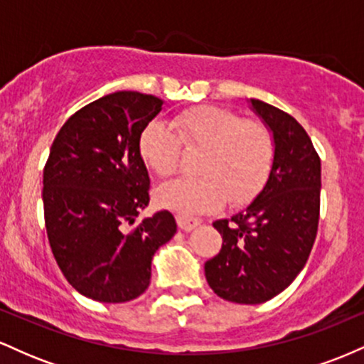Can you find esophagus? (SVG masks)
I'll list each match as a JSON object with an SVG mask.
<instances>
[{
    "label": "esophagus",
    "mask_w": 364,
    "mask_h": 364,
    "mask_svg": "<svg viewBox=\"0 0 364 364\" xmlns=\"http://www.w3.org/2000/svg\"><path fill=\"white\" fill-rule=\"evenodd\" d=\"M176 223H178V228L181 229V231H191V229H195L196 225L200 224V220L195 219V217L178 215L176 217Z\"/></svg>",
    "instance_id": "34e87169"
}]
</instances>
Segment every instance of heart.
<instances>
[{
    "label": "heart",
    "instance_id": "b5f03b06",
    "mask_svg": "<svg viewBox=\"0 0 364 364\" xmlns=\"http://www.w3.org/2000/svg\"><path fill=\"white\" fill-rule=\"evenodd\" d=\"M181 147L202 150L195 168L200 176L166 183L156 198L185 215L214 212L225 200L232 207L248 205L265 186L275 154L269 128L219 106L179 112L169 127L150 123L139 136L141 161L161 178L176 173Z\"/></svg>",
    "mask_w": 364,
    "mask_h": 364
}]
</instances>
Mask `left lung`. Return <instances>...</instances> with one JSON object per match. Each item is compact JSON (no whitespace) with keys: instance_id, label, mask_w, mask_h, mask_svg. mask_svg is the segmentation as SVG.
Here are the masks:
<instances>
[{"instance_id":"1","label":"left lung","mask_w":364,"mask_h":364,"mask_svg":"<svg viewBox=\"0 0 364 364\" xmlns=\"http://www.w3.org/2000/svg\"><path fill=\"white\" fill-rule=\"evenodd\" d=\"M274 135V164L260 195L231 219L215 220L223 248L205 262L208 286L232 303H265L286 289L310 257L320 219L321 164L291 114L252 99Z\"/></svg>"}]
</instances>
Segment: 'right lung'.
Returning <instances> with one entry per match:
<instances>
[{
	"mask_svg": "<svg viewBox=\"0 0 364 364\" xmlns=\"http://www.w3.org/2000/svg\"><path fill=\"white\" fill-rule=\"evenodd\" d=\"M161 109L156 95H104L70 116L44 166L53 255L66 281L95 301L139 298L150 284L154 253L176 235L168 210L135 224L150 200L139 136Z\"/></svg>",
	"mask_w": 364,
	"mask_h": 364,
	"instance_id": "right-lung-1",
	"label": "right lung"
}]
</instances>
